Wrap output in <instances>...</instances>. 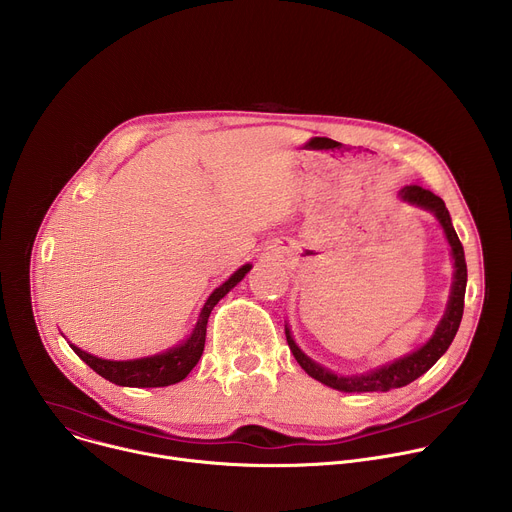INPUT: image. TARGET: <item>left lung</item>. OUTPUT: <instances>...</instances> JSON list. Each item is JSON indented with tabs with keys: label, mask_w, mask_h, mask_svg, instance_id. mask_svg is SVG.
Masks as SVG:
<instances>
[{
	"label": "left lung",
	"mask_w": 512,
	"mask_h": 512,
	"mask_svg": "<svg viewBox=\"0 0 512 512\" xmlns=\"http://www.w3.org/2000/svg\"><path fill=\"white\" fill-rule=\"evenodd\" d=\"M399 198L409 202V204H415V206H421L429 212L435 214L437 221H440L444 233H446V239L452 247V257H454V283H452V294H450V300H448V310L442 318V322L437 324L433 336L421 346L417 348L415 352L391 362V364H385V367L381 369H375L367 375H354V377H338L334 373H330L328 369L320 367L318 362H314L312 358H308L300 348L298 344L294 342V338H291V332L289 328L285 326V338H287V344H289V350L294 352L296 360L300 362V367L316 381L332 387V389H338V391H344V393H367V391H389V389H399V387H405L409 383H413L415 379H419L421 375H425L433 364L440 360V356L450 348L458 328H460V322H462V314H464V296H466V281H468V269H466V257H464V247L454 231V225H452V218H450V212L446 208V202L435 196L431 190H425L417 184H411V186H405L399 190Z\"/></svg>",
	"instance_id": "8db88e82"
}]
</instances>
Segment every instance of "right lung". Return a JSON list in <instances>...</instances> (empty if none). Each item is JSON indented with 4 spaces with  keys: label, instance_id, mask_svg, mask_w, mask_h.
Returning <instances> with one entry per match:
<instances>
[{
    "label": "right lung",
    "instance_id": "obj_1",
    "mask_svg": "<svg viewBox=\"0 0 512 512\" xmlns=\"http://www.w3.org/2000/svg\"><path fill=\"white\" fill-rule=\"evenodd\" d=\"M249 271H251V265L247 263L241 269H237L221 287H216L208 296L204 308L200 310V316L192 334L182 344L166 352L145 356V358H135V360H105L81 350L75 344H70V348L75 350L97 375H101L103 379L119 387L145 389V387H168V385L180 383L182 379L188 377V373L196 367V362L202 356L204 340H206V324L212 308L221 302Z\"/></svg>",
    "mask_w": 512,
    "mask_h": 512
}]
</instances>
